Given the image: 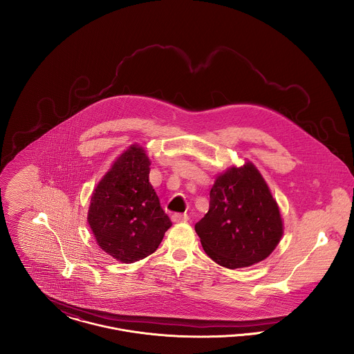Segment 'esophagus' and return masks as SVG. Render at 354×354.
<instances>
[{
    "label": "esophagus",
    "instance_id": "esophagus-1",
    "mask_svg": "<svg viewBox=\"0 0 354 354\" xmlns=\"http://www.w3.org/2000/svg\"><path fill=\"white\" fill-rule=\"evenodd\" d=\"M171 219L174 223H183V221L188 220V215L187 214H174L171 216Z\"/></svg>",
    "mask_w": 354,
    "mask_h": 354
}]
</instances>
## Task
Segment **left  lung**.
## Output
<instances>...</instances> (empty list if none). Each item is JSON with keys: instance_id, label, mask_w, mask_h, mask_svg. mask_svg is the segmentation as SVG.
Returning <instances> with one entry per match:
<instances>
[{"instance_id": "obj_1", "label": "left lung", "mask_w": 354, "mask_h": 354, "mask_svg": "<svg viewBox=\"0 0 354 354\" xmlns=\"http://www.w3.org/2000/svg\"><path fill=\"white\" fill-rule=\"evenodd\" d=\"M203 250L221 267L244 268L267 259L283 236L277 203L251 162L216 178L209 209L195 224Z\"/></svg>"}]
</instances>
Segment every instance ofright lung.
Segmentation results:
<instances>
[{
    "label": "right lung",
    "instance_id": "1",
    "mask_svg": "<svg viewBox=\"0 0 354 354\" xmlns=\"http://www.w3.org/2000/svg\"><path fill=\"white\" fill-rule=\"evenodd\" d=\"M150 159L133 145L93 192L87 221L98 245L122 263L155 252L172 225L149 182Z\"/></svg>",
    "mask_w": 354,
    "mask_h": 354
}]
</instances>
